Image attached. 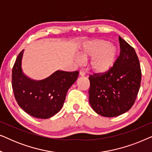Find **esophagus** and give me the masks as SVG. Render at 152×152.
I'll use <instances>...</instances> for the list:
<instances>
[{
    "mask_svg": "<svg viewBox=\"0 0 152 152\" xmlns=\"http://www.w3.org/2000/svg\"><path fill=\"white\" fill-rule=\"evenodd\" d=\"M80 76H84L85 75V72L83 70H80Z\"/></svg>",
    "mask_w": 152,
    "mask_h": 152,
    "instance_id": "34e87169",
    "label": "esophagus"
}]
</instances>
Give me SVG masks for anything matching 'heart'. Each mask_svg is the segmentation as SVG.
I'll list each match as a JSON object with an SVG mask.
<instances>
[{
  "label": "heart",
  "mask_w": 152,
  "mask_h": 152,
  "mask_svg": "<svg viewBox=\"0 0 152 152\" xmlns=\"http://www.w3.org/2000/svg\"><path fill=\"white\" fill-rule=\"evenodd\" d=\"M118 51L117 47L110 41L97 39L88 41L84 45L80 53L83 60L91 57V68L97 72L103 73L111 69L117 60ZM78 62L82 60L77 59Z\"/></svg>",
  "instance_id": "b5f03b06"
}]
</instances>
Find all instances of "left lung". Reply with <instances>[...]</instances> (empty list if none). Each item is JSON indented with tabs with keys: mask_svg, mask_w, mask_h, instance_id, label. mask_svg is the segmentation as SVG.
I'll list each match as a JSON object with an SVG mask.
<instances>
[{
	"mask_svg": "<svg viewBox=\"0 0 152 152\" xmlns=\"http://www.w3.org/2000/svg\"><path fill=\"white\" fill-rule=\"evenodd\" d=\"M120 56L109 71L89 77V102L99 115L111 118L128 111L136 101L141 69L134 48L119 37Z\"/></svg>",
	"mask_w": 152,
	"mask_h": 152,
	"instance_id": "obj_1",
	"label": "left lung"
}]
</instances>
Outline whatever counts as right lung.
<instances>
[{
  "label": "right lung",
  "instance_id": "1",
  "mask_svg": "<svg viewBox=\"0 0 152 152\" xmlns=\"http://www.w3.org/2000/svg\"><path fill=\"white\" fill-rule=\"evenodd\" d=\"M23 52L18 55L12 68L14 97L19 107L29 115L47 119L61 109L67 91L77 80L79 72L57 70L44 80H32L22 70Z\"/></svg>",
  "mask_w": 152,
  "mask_h": 152
}]
</instances>
